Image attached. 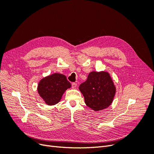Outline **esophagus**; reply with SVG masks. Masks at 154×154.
<instances>
[{"label":"esophagus","instance_id":"34e87169","mask_svg":"<svg viewBox=\"0 0 154 154\" xmlns=\"http://www.w3.org/2000/svg\"><path fill=\"white\" fill-rule=\"evenodd\" d=\"M72 88H76V86H77V83H72Z\"/></svg>","mask_w":154,"mask_h":154}]
</instances>
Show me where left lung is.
Here are the masks:
<instances>
[{
	"mask_svg": "<svg viewBox=\"0 0 154 154\" xmlns=\"http://www.w3.org/2000/svg\"><path fill=\"white\" fill-rule=\"evenodd\" d=\"M79 89L84 96L85 104L95 111L105 109L112 103L116 87L107 72L92 71Z\"/></svg>",
	"mask_w": 154,
	"mask_h": 154,
	"instance_id": "8db88e82",
	"label": "left lung"
}]
</instances>
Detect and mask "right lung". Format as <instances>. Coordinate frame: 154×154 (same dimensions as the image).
<instances>
[{
	"label": "right lung",
	"mask_w": 154,
	"mask_h": 154,
	"mask_svg": "<svg viewBox=\"0 0 154 154\" xmlns=\"http://www.w3.org/2000/svg\"><path fill=\"white\" fill-rule=\"evenodd\" d=\"M71 84L66 76L62 74L54 73L40 81L38 92L46 104L53 105L58 103L62 95Z\"/></svg>",
	"instance_id": "add662e5"
}]
</instances>
